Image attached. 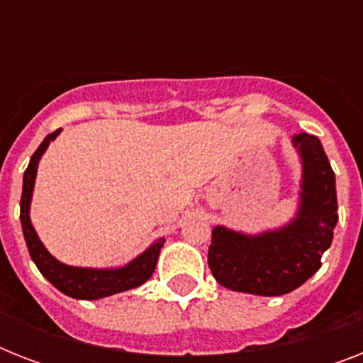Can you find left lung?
Instances as JSON below:
<instances>
[{"label": "left lung", "mask_w": 363, "mask_h": 363, "mask_svg": "<svg viewBox=\"0 0 363 363\" xmlns=\"http://www.w3.org/2000/svg\"><path fill=\"white\" fill-rule=\"evenodd\" d=\"M303 160L301 209L286 228L256 238L216 226L209 247V269L222 286L258 296H282L320 269L322 254L337 224L335 173L318 137H294Z\"/></svg>", "instance_id": "left-lung-1"}]
</instances>
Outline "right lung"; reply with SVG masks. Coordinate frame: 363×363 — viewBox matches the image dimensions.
I'll return each mask as SVG.
<instances>
[{
    "label": "right lung",
    "instance_id": "obj_1",
    "mask_svg": "<svg viewBox=\"0 0 363 363\" xmlns=\"http://www.w3.org/2000/svg\"><path fill=\"white\" fill-rule=\"evenodd\" d=\"M60 130L52 131L45 137V141L39 145L30 160V165L24 171V184H22V198H20V222H22V232H24L26 245L30 250L31 259L35 262L37 269L41 271L43 277L50 284L58 288L60 292L75 299H99L113 296V294L131 290V288L141 286L143 282L148 281L154 273L156 262H158L160 248L164 247L165 239L154 241L150 247L137 256L133 262L121 267V269H84V267H71V265L60 264L54 259L48 250L43 247V242L37 238L35 230L30 222V199L33 192V182L37 175V164L43 152L47 150L48 143L56 139Z\"/></svg>",
    "mask_w": 363,
    "mask_h": 363
}]
</instances>
